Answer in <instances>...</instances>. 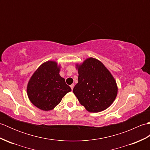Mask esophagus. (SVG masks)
<instances>
[{
	"label": "esophagus",
	"instance_id": "esophagus-1",
	"mask_svg": "<svg viewBox=\"0 0 150 150\" xmlns=\"http://www.w3.org/2000/svg\"><path fill=\"white\" fill-rule=\"evenodd\" d=\"M70 87H71V90H73V88H74V84H71V86H70Z\"/></svg>",
	"mask_w": 150,
	"mask_h": 150
}]
</instances>
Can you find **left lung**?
I'll return each mask as SVG.
<instances>
[{
  "label": "left lung",
  "mask_w": 150,
  "mask_h": 150,
  "mask_svg": "<svg viewBox=\"0 0 150 150\" xmlns=\"http://www.w3.org/2000/svg\"><path fill=\"white\" fill-rule=\"evenodd\" d=\"M77 68L78 83L73 91L79 103L90 112L107 109L117 94L116 82L110 72L93 58L86 59Z\"/></svg>",
  "instance_id": "obj_1"
}]
</instances>
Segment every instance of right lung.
<instances>
[{
  "label": "right lung",
  "mask_w": 150,
  "mask_h": 150,
  "mask_svg": "<svg viewBox=\"0 0 150 150\" xmlns=\"http://www.w3.org/2000/svg\"><path fill=\"white\" fill-rule=\"evenodd\" d=\"M59 71L57 62L47 61L33 73L28 82L27 93L34 106L44 111L53 110L71 91L60 76Z\"/></svg>",
  "instance_id": "1"
}]
</instances>
